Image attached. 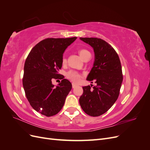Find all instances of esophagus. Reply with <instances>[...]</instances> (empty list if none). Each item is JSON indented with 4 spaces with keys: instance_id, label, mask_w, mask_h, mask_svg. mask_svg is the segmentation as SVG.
<instances>
[{
    "instance_id": "obj_1",
    "label": "esophagus",
    "mask_w": 150,
    "mask_h": 150,
    "mask_svg": "<svg viewBox=\"0 0 150 150\" xmlns=\"http://www.w3.org/2000/svg\"><path fill=\"white\" fill-rule=\"evenodd\" d=\"M72 88H75L76 86H77V85L76 84H74V83H72Z\"/></svg>"
}]
</instances>
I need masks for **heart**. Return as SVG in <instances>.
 I'll return each instance as SVG.
<instances>
[{
  "label": "heart",
  "instance_id": "1",
  "mask_svg": "<svg viewBox=\"0 0 150 150\" xmlns=\"http://www.w3.org/2000/svg\"><path fill=\"white\" fill-rule=\"evenodd\" d=\"M78 53L80 55L81 57L82 58L83 60L86 57H88V56L91 55L90 52L89 51H88L87 49H81L79 50ZM66 59L64 57L62 59V63L63 64H64V63H66ZM66 77L68 79H70L71 81H72L73 83H78L80 81L81 76L79 73H78V72L73 71H69L66 73Z\"/></svg>",
  "mask_w": 150,
  "mask_h": 150
}]
</instances>
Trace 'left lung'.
Instances as JSON below:
<instances>
[{
  "label": "left lung",
  "mask_w": 150,
  "mask_h": 150,
  "mask_svg": "<svg viewBox=\"0 0 150 150\" xmlns=\"http://www.w3.org/2000/svg\"><path fill=\"white\" fill-rule=\"evenodd\" d=\"M79 39L93 48V67L86 80L96 83L93 88L90 86L83 87L79 104L87 115L99 116L110 109L118 98L122 82L121 62L115 50L105 40L96 38Z\"/></svg>",
  "instance_id": "1"
}]
</instances>
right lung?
I'll list each match as a JSON object with an SVG mask.
<instances>
[{"instance_id": "right-lung-1", "label": "right lung", "mask_w": 150, "mask_h": 150, "mask_svg": "<svg viewBox=\"0 0 150 150\" xmlns=\"http://www.w3.org/2000/svg\"><path fill=\"white\" fill-rule=\"evenodd\" d=\"M76 39L42 40L32 49L26 59L22 79L25 96L34 110L44 116L57 114L72 89L71 83L57 72L62 67L63 53ZM52 79L62 81L54 86Z\"/></svg>"}]
</instances>
